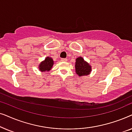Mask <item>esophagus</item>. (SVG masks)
<instances>
[{"label": "esophagus", "instance_id": "esophagus-1", "mask_svg": "<svg viewBox=\"0 0 132 132\" xmlns=\"http://www.w3.org/2000/svg\"><path fill=\"white\" fill-rule=\"evenodd\" d=\"M61 61H62V62H67V59H66V58H63V59H61Z\"/></svg>", "mask_w": 132, "mask_h": 132}]
</instances>
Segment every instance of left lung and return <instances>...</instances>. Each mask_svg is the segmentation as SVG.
<instances>
[{
    "instance_id": "obj_1",
    "label": "left lung",
    "mask_w": 132,
    "mask_h": 132,
    "mask_svg": "<svg viewBox=\"0 0 132 132\" xmlns=\"http://www.w3.org/2000/svg\"><path fill=\"white\" fill-rule=\"evenodd\" d=\"M75 67L76 73L79 77L89 75L92 71L91 65L81 56L78 57L76 59Z\"/></svg>"
}]
</instances>
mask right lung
<instances>
[{"mask_svg":"<svg viewBox=\"0 0 132 132\" xmlns=\"http://www.w3.org/2000/svg\"><path fill=\"white\" fill-rule=\"evenodd\" d=\"M54 61L52 57L47 56L44 61L41 62L38 65V69L41 72H49L54 64Z\"/></svg>","mask_w":132,"mask_h":132,"instance_id":"1","label":"right lung"}]
</instances>
